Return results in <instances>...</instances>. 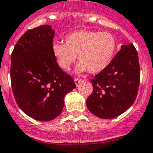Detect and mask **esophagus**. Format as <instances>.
Listing matches in <instances>:
<instances>
[{"label":"esophagus","instance_id":"1","mask_svg":"<svg viewBox=\"0 0 153 153\" xmlns=\"http://www.w3.org/2000/svg\"><path fill=\"white\" fill-rule=\"evenodd\" d=\"M81 81L80 79H78V78H74V82H75L76 85H78L79 84V82Z\"/></svg>","mask_w":153,"mask_h":153}]
</instances>
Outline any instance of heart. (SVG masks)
<instances>
[{
    "label": "heart",
    "mask_w": 153,
    "mask_h": 153,
    "mask_svg": "<svg viewBox=\"0 0 153 153\" xmlns=\"http://www.w3.org/2000/svg\"><path fill=\"white\" fill-rule=\"evenodd\" d=\"M117 48V41L111 33L81 30L67 36L65 43H53L52 51L57 63L63 70H69L78 55L81 62L76 66V72L90 71L96 74L111 64Z\"/></svg>",
    "instance_id": "1"
}]
</instances>
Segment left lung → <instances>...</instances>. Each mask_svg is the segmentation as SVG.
Segmentation results:
<instances>
[{"instance_id":"8db88e82","label":"left lung","mask_w":153,"mask_h":153,"mask_svg":"<svg viewBox=\"0 0 153 153\" xmlns=\"http://www.w3.org/2000/svg\"><path fill=\"white\" fill-rule=\"evenodd\" d=\"M139 80L137 51L133 44L122 45L111 64L90 81L93 93L86 101L89 111L102 119L120 116L134 102Z\"/></svg>"}]
</instances>
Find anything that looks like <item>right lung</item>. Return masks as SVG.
Instances as JSON below:
<instances>
[{
  "label": "right lung",
  "mask_w": 153,
  "mask_h": 153,
  "mask_svg": "<svg viewBox=\"0 0 153 153\" xmlns=\"http://www.w3.org/2000/svg\"><path fill=\"white\" fill-rule=\"evenodd\" d=\"M54 31L50 25L28 30L11 54L10 79L21 110L36 121H52L62 112L66 94L76 87L60 68L52 51Z\"/></svg>",
  "instance_id": "1"
}]
</instances>
